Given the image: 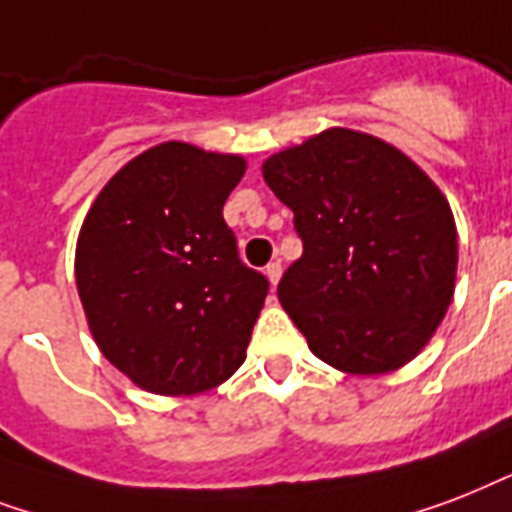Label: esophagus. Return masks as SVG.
Wrapping results in <instances>:
<instances>
[{
	"label": "esophagus",
	"mask_w": 512,
	"mask_h": 512,
	"mask_svg": "<svg viewBox=\"0 0 512 512\" xmlns=\"http://www.w3.org/2000/svg\"><path fill=\"white\" fill-rule=\"evenodd\" d=\"M264 275H267L269 285L275 288V285L280 283V275H283V267H280V261H269L267 269H264Z\"/></svg>",
	"instance_id": "34e87169"
}]
</instances>
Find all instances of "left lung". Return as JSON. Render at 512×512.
I'll return each mask as SVG.
<instances>
[{
  "label": "left lung",
  "mask_w": 512,
  "mask_h": 512,
  "mask_svg": "<svg viewBox=\"0 0 512 512\" xmlns=\"http://www.w3.org/2000/svg\"><path fill=\"white\" fill-rule=\"evenodd\" d=\"M304 253L277 299L310 350L344 374L406 366L441 326L457 283V224L417 162L382 138L328 128L261 165Z\"/></svg>",
  "instance_id": "obj_1"
}]
</instances>
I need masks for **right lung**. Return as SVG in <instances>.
Instances as JSON below:
<instances>
[{
	"instance_id": "1",
	"label": "right lung",
	"mask_w": 512,
	"mask_h": 512,
	"mask_svg": "<svg viewBox=\"0 0 512 512\" xmlns=\"http://www.w3.org/2000/svg\"><path fill=\"white\" fill-rule=\"evenodd\" d=\"M240 154L165 141L122 165L90 205L74 277L98 350L154 395H197L243 366L267 277L237 259L224 202Z\"/></svg>"
}]
</instances>
